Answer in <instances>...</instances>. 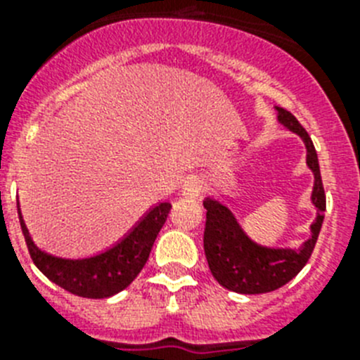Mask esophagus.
<instances>
[{
	"mask_svg": "<svg viewBox=\"0 0 360 360\" xmlns=\"http://www.w3.org/2000/svg\"><path fill=\"white\" fill-rule=\"evenodd\" d=\"M203 193V182L200 178H189L182 187L184 198H198Z\"/></svg>",
	"mask_w": 360,
	"mask_h": 360,
	"instance_id": "1",
	"label": "esophagus"
}]
</instances>
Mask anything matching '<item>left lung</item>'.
Segmentation results:
<instances>
[{
  "label": "left lung",
  "instance_id": "left-lung-1",
  "mask_svg": "<svg viewBox=\"0 0 360 360\" xmlns=\"http://www.w3.org/2000/svg\"><path fill=\"white\" fill-rule=\"evenodd\" d=\"M276 111L279 124L301 136L307 146V165L314 173L311 203L316 205L317 216L310 225V238L299 249H274L250 240L238 224L236 216L224 203L205 198L203 207L207 209V219L203 232V250L209 269L221 287L238 294H265L278 290L294 279L310 259L326 211V196L314 142L290 111L278 106Z\"/></svg>",
  "mask_w": 360,
  "mask_h": 360
}]
</instances>
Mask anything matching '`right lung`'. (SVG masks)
<instances>
[{"mask_svg":"<svg viewBox=\"0 0 360 360\" xmlns=\"http://www.w3.org/2000/svg\"><path fill=\"white\" fill-rule=\"evenodd\" d=\"M169 211V202L158 203L149 209L144 218L111 249L91 257L66 259L44 252L32 241L18 203L19 224L32 262L52 283L68 290L70 294L88 299L111 297L131 285L133 279L144 269L153 243L164 227Z\"/></svg>","mask_w":360,"mask_h":360,"instance_id":"right-lung-1","label":"right lung"}]
</instances>
